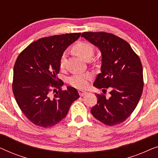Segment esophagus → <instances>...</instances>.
Returning a JSON list of instances; mask_svg holds the SVG:
<instances>
[{
  "instance_id": "34e87169",
  "label": "esophagus",
  "mask_w": 158,
  "mask_h": 158,
  "mask_svg": "<svg viewBox=\"0 0 158 158\" xmlns=\"http://www.w3.org/2000/svg\"><path fill=\"white\" fill-rule=\"evenodd\" d=\"M78 94L81 96H85V95L87 94V92L85 91V90H78Z\"/></svg>"
}]
</instances>
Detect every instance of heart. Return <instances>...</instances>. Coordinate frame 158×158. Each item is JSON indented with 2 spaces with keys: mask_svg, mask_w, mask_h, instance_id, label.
Listing matches in <instances>:
<instances>
[{
  "mask_svg": "<svg viewBox=\"0 0 158 158\" xmlns=\"http://www.w3.org/2000/svg\"><path fill=\"white\" fill-rule=\"evenodd\" d=\"M75 52L81 55L85 60H89L94 54V47L88 42H80L75 44ZM68 62V52L64 51L62 54L60 60V67L62 70L66 68ZM93 75L89 73H75L68 77V83L77 88H85L88 86V83L91 81Z\"/></svg>",
  "mask_w": 158,
  "mask_h": 158,
  "instance_id": "obj_1",
  "label": "heart"
}]
</instances>
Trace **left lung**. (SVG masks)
<instances>
[{"instance_id":"obj_1","label":"left lung","mask_w":158,"mask_h":158,"mask_svg":"<svg viewBox=\"0 0 158 158\" xmlns=\"http://www.w3.org/2000/svg\"><path fill=\"white\" fill-rule=\"evenodd\" d=\"M98 47L102 55L101 70L94 85L109 88V98L97 94L90 110L96 119L114 126L124 122L137 107L144 87L142 62L127 41L107 32H83L82 36Z\"/></svg>"}]
</instances>
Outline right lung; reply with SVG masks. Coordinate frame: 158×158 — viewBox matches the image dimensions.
Wrapping results in <instances>:
<instances>
[{"mask_svg": "<svg viewBox=\"0 0 158 158\" xmlns=\"http://www.w3.org/2000/svg\"><path fill=\"white\" fill-rule=\"evenodd\" d=\"M81 34L41 38L31 43L17 57L13 93L21 111L36 126H55L65 117L71 104L80 97L75 88L69 86L62 90L64 83L57 74L62 54Z\"/></svg>", "mask_w": 158, "mask_h": 158, "instance_id": "1", "label": "right lung"}]
</instances>
